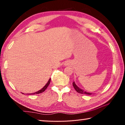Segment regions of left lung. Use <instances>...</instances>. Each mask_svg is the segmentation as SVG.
Returning <instances> with one entry per match:
<instances>
[{
	"label": "left lung",
	"mask_w": 125,
	"mask_h": 125,
	"mask_svg": "<svg viewBox=\"0 0 125 125\" xmlns=\"http://www.w3.org/2000/svg\"><path fill=\"white\" fill-rule=\"evenodd\" d=\"M73 87L75 88V90L77 92L79 93V94H91V93H88L87 92H86L85 91H83V90H81V88H79L78 86H77L75 83L74 81L73 83Z\"/></svg>",
	"instance_id": "8db88e82"
}]
</instances>
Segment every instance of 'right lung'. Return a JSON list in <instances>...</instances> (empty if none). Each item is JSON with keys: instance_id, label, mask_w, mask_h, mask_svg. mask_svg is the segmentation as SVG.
Instances as JSON below:
<instances>
[{"instance_id": "right-lung-1", "label": "right lung", "mask_w": 125, "mask_h": 125, "mask_svg": "<svg viewBox=\"0 0 125 125\" xmlns=\"http://www.w3.org/2000/svg\"><path fill=\"white\" fill-rule=\"evenodd\" d=\"M50 81H51V79H49V80L48 81V82H47V83H46V85H45V86H44V87H43L42 89H41L40 90H39V91H37V92H35V93H33V94H41V93H42V92H44L45 91V90L47 88V87H48V86L49 85V84H50Z\"/></svg>"}]
</instances>
